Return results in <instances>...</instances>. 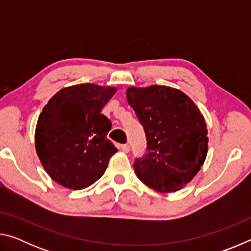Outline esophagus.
Instances as JSON below:
<instances>
[{"label":"esophagus","instance_id":"obj_1","mask_svg":"<svg viewBox=\"0 0 251 251\" xmlns=\"http://www.w3.org/2000/svg\"><path fill=\"white\" fill-rule=\"evenodd\" d=\"M121 150L124 152H128L130 151V146L128 145V144H124V145L121 146Z\"/></svg>","mask_w":251,"mask_h":251}]
</instances>
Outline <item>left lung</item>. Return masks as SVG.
Here are the masks:
<instances>
[{"instance_id": "obj_1", "label": "left lung", "mask_w": 251, "mask_h": 251, "mask_svg": "<svg viewBox=\"0 0 251 251\" xmlns=\"http://www.w3.org/2000/svg\"><path fill=\"white\" fill-rule=\"evenodd\" d=\"M126 99L144 127L146 154L134 169L146 186L175 193L193 180L207 157L205 117L184 92L164 85L130 86Z\"/></svg>"}]
</instances>
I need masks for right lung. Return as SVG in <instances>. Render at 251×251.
Returning a JSON list of instances; mask_svg holds the SVG:
<instances>
[{"mask_svg":"<svg viewBox=\"0 0 251 251\" xmlns=\"http://www.w3.org/2000/svg\"><path fill=\"white\" fill-rule=\"evenodd\" d=\"M116 92L114 86L77 84L62 88L44 106L35 150L55 182L79 190L103 176L117 150L106 137L112 123L101 109Z\"/></svg>","mask_w":251,"mask_h":251,"instance_id":"1","label":"right lung"}]
</instances>
